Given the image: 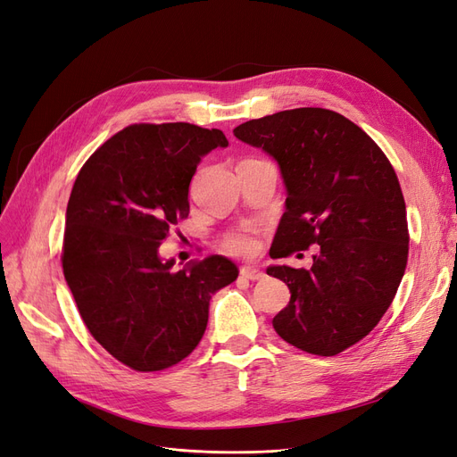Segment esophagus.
I'll return each instance as SVG.
<instances>
[{
	"label": "esophagus",
	"instance_id": "esophagus-1",
	"mask_svg": "<svg viewBox=\"0 0 457 457\" xmlns=\"http://www.w3.org/2000/svg\"><path fill=\"white\" fill-rule=\"evenodd\" d=\"M240 276L245 280H262V278H265V272L255 269V267H242Z\"/></svg>",
	"mask_w": 457,
	"mask_h": 457
}]
</instances>
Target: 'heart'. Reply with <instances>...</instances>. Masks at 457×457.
<instances>
[{
  "label": "heart",
  "mask_w": 457,
  "mask_h": 457,
  "mask_svg": "<svg viewBox=\"0 0 457 457\" xmlns=\"http://www.w3.org/2000/svg\"><path fill=\"white\" fill-rule=\"evenodd\" d=\"M225 250L232 255H252L257 252L259 242L255 238L253 228H242L237 232H230L223 238Z\"/></svg>",
  "instance_id": "b5f03b06"
}]
</instances>
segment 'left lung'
<instances>
[{
	"instance_id": "left-lung-1",
	"label": "left lung",
	"mask_w": 457,
	"mask_h": 457,
	"mask_svg": "<svg viewBox=\"0 0 457 457\" xmlns=\"http://www.w3.org/2000/svg\"><path fill=\"white\" fill-rule=\"evenodd\" d=\"M234 135L265 150L284 179L270 257L318 244L309 270L267 269L292 294L272 318L276 334L311 354L349 349L378 326L406 270V204L391 162L356 123L326 108L282 110Z\"/></svg>"
}]
</instances>
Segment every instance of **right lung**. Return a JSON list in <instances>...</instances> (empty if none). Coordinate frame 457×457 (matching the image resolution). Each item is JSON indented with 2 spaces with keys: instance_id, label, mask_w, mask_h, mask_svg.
<instances>
[{
  "instance_id": "obj_1",
  "label": "right lung",
  "mask_w": 457,
  "mask_h": 457,
  "mask_svg": "<svg viewBox=\"0 0 457 457\" xmlns=\"http://www.w3.org/2000/svg\"><path fill=\"white\" fill-rule=\"evenodd\" d=\"M228 146L192 123H135L96 148L66 207L62 272L81 320L116 361L137 371L181 362L200 343L210 301L238 278L223 255L173 269L158 247L188 217L202 156Z\"/></svg>"
}]
</instances>
